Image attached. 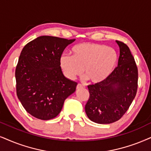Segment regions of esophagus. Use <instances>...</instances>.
Returning a JSON list of instances; mask_svg holds the SVG:
<instances>
[{"mask_svg":"<svg viewBox=\"0 0 151 151\" xmlns=\"http://www.w3.org/2000/svg\"><path fill=\"white\" fill-rule=\"evenodd\" d=\"M81 88H84V86H83V85H81V84H78L77 86V89Z\"/></svg>","mask_w":151,"mask_h":151,"instance_id":"34e87169","label":"esophagus"}]
</instances>
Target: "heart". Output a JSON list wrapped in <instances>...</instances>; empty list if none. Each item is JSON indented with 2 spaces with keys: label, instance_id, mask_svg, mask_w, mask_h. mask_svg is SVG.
Segmentation results:
<instances>
[{
  "label": "heart",
  "instance_id": "obj_1",
  "mask_svg": "<svg viewBox=\"0 0 151 151\" xmlns=\"http://www.w3.org/2000/svg\"><path fill=\"white\" fill-rule=\"evenodd\" d=\"M72 56H63L60 67L68 79H74L84 73L93 83H101L110 77L118 62L115 49L97 43L83 42L74 45Z\"/></svg>",
  "mask_w": 151,
  "mask_h": 151
}]
</instances>
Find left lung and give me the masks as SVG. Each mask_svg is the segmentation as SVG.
Wrapping results in <instances>:
<instances>
[{
  "label": "left lung",
  "instance_id": "8db88e82",
  "mask_svg": "<svg viewBox=\"0 0 151 151\" xmlns=\"http://www.w3.org/2000/svg\"><path fill=\"white\" fill-rule=\"evenodd\" d=\"M119 46L118 66L101 83L88 86L89 99L85 111L91 121L109 124L121 119L136 96L138 69L129 47L116 40Z\"/></svg>",
  "mask_w": 151,
  "mask_h": 151
}]
</instances>
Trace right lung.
Wrapping results in <instances>:
<instances>
[{
  "label": "right lung",
  "instance_id": "1",
  "mask_svg": "<svg viewBox=\"0 0 151 151\" xmlns=\"http://www.w3.org/2000/svg\"><path fill=\"white\" fill-rule=\"evenodd\" d=\"M75 39L40 36L25 45L16 70L17 95L30 115L40 120L56 117L77 83L63 74L60 60Z\"/></svg>",
  "mask_w": 151,
  "mask_h": 151
}]
</instances>
